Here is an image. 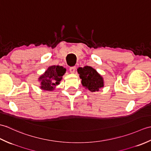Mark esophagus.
Wrapping results in <instances>:
<instances>
[{"mask_svg":"<svg viewBox=\"0 0 151 151\" xmlns=\"http://www.w3.org/2000/svg\"><path fill=\"white\" fill-rule=\"evenodd\" d=\"M76 67L75 66H73V67H70L69 68V70H70V73H74L75 71L76 70Z\"/></svg>","mask_w":151,"mask_h":151,"instance_id":"obj_1","label":"esophagus"}]
</instances>
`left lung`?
<instances>
[{"mask_svg": "<svg viewBox=\"0 0 151 151\" xmlns=\"http://www.w3.org/2000/svg\"><path fill=\"white\" fill-rule=\"evenodd\" d=\"M80 78L82 79V84L91 92L98 91L104 86L103 78L97 70L90 66L79 67L77 69Z\"/></svg>", "mask_w": 151, "mask_h": 151, "instance_id": "obj_1", "label": "left lung"}]
</instances>
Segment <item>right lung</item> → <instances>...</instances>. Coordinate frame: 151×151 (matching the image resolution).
<instances>
[{
    "mask_svg": "<svg viewBox=\"0 0 151 151\" xmlns=\"http://www.w3.org/2000/svg\"><path fill=\"white\" fill-rule=\"evenodd\" d=\"M66 69L62 66L52 65L39 78L41 82L40 88L46 91H52L56 85L60 84L62 76L65 74Z\"/></svg>",
    "mask_w": 151,
    "mask_h": 151,
    "instance_id": "right-lung-1",
    "label": "right lung"
}]
</instances>
